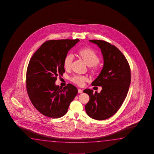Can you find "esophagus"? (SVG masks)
<instances>
[{
	"label": "esophagus",
	"mask_w": 154,
	"mask_h": 154,
	"mask_svg": "<svg viewBox=\"0 0 154 154\" xmlns=\"http://www.w3.org/2000/svg\"><path fill=\"white\" fill-rule=\"evenodd\" d=\"M83 92V91H82V89H81L80 88L78 89V93H82Z\"/></svg>",
	"instance_id": "1"
}]
</instances>
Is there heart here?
<instances>
[{"instance_id": "1", "label": "heart", "mask_w": 154, "mask_h": 154, "mask_svg": "<svg viewBox=\"0 0 154 154\" xmlns=\"http://www.w3.org/2000/svg\"><path fill=\"white\" fill-rule=\"evenodd\" d=\"M78 53L79 55L85 61L87 65L93 66L94 70L97 69L96 65L99 63L100 58L94 50L88 48H84L79 50ZM73 60V55H66L63 59L64 68L67 69H69ZM70 80L78 86H82L84 85L85 82L88 80V78L85 75H74L70 78Z\"/></svg>"}]
</instances>
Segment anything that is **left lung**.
Returning a JSON list of instances; mask_svg holds the SVG:
<instances>
[{
    "instance_id": "1",
    "label": "left lung",
    "mask_w": 154,
    "mask_h": 154,
    "mask_svg": "<svg viewBox=\"0 0 154 154\" xmlns=\"http://www.w3.org/2000/svg\"><path fill=\"white\" fill-rule=\"evenodd\" d=\"M101 48L104 65L99 75L91 85L101 86L100 93L86 89L89 100L85 106L87 115L95 120H104L112 117L121 107L128 94L131 82L130 66L125 55L109 42L90 40Z\"/></svg>"
}]
</instances>
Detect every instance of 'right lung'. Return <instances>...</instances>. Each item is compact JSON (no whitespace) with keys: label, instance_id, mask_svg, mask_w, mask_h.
<instances>
[{"label":"right lung","instance_id":"obj_1","mask_svg":"<svg viewBox=\"0 0 154 154\" xmlns=\"http://www.w3.org/2000/svg\"><path fill=\"white\" fill-rule=\"evenodd\" d=\"M78 39L48 40L42 44L29 60L26 86L29 98L42 115L59 118L67 112L78 89L70 84L63 88L56 86L57 76L65 73L63 59Z\"/></svg>","mask_w":154,"mask_h":154}]
</instances>
